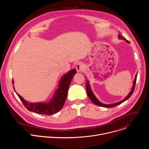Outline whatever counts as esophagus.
Returning <instances> with one entry per match:
<instances>
[{
  "mask_svg": "<svg viewBox=\"0 0 149 149\" xmlns=\"http://www.w3.org/2000/svg\"><path fill=\"white\" fill-rule=\"evenodd\" d=\"M84 66L81 62H79L76 65V70L78 72L82 71V70H84Z\"/></svg>",
  "mask_w": 149,
  "mask_h": 149,
  "instance_id": "esophagus-1",
  "label": "esophagus"
}]
</instances>
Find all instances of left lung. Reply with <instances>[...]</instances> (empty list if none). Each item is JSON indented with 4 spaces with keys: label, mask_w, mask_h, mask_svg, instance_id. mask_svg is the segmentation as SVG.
Returning a JSON list of instances; mask_svg holds the SVG:
<instances>
[{
    "label": "left lung",
    "mask_w": 149,
    "mask_h": 149,
    "mask_svg": "<svg viewBox=\"0 0 149 149\" xmlns=\"http://www.w3.org/2000/svg\"><path fill=\"white\" fill-rule=\"evenodd\" d=\"M118 39H122V40H125L126 42H127V43H129V41L127 40V39H125V38L123 36L121 35L120 34H118ZM137 74H136V76H135V78H134V79L133 81V86H132V90L130 91V92L129 93L128 95H127V97H125V98H124L123 100L119 101V102H116V103H114V104H104V103H102L95 96V95L93 94V91L91 88V87H90V82L88 80H86V90H87V95L89 97V98L91 100V101L95 105H98V106H100V107H105V108H110V107H115V106L116 105H118L120 104H121L122 102H124L125 101L128 100L130 97L131 95H132L133 93L134 92V88H135V86H136V79H137Z\"/></svg>",
    "instance_id": "left-lung-1"
}]
</instances>
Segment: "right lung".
Returning a JSON list of instances; mask_svg holds the SVG:
<instances>
[{
	"instance_id": "obj_1",
	"label": "right lung",
	"mask_w": 149,
	"mask_h": 149,
	"mask_svg": "<svg viewBox=\"0 0 149 149\" xmlns=\"http://www.w3.org/2000/svg\"><path fill=\"white\" fill-rule=\"evenodd\" d=\"M76 72V70L72 69L62 75L59 82L58 89L55 91L52 98L48 102H29L23 98L19 94L16 93L25 107L29 111L48 116L55 114L59 111L63 106L67 97L68 90L71 80ZM12 83L13 84V81H12ZM13 88L15 89L14 87Z\"/></svg>"
}]
</instances>
